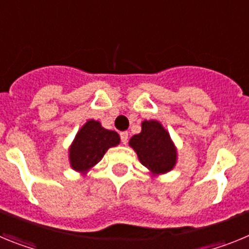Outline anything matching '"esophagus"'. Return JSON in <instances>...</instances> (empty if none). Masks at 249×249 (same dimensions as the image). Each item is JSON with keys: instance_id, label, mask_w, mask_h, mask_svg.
Here are the masks:
<instances>
[{"instance_id": "obj_1", "label": "esophagus", "mask_w": 249, "mask_h": 249, "mask_svg": "<svg viewBox=\"0 0 249 249\" xmlns=\"http://www.w3.org/2000/svg\"><path fill=\"white\" fill-rule=\"evenodd\" d=\"M120 136H121V141H122V143L126 144L127 142H128V132H126V131L121 132Z\"/></svg>"}]
</instances>
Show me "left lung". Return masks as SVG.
Returning <instances> with one entry per match:
<instances>
[{"mask_svg": "<svg viewBox=\"0 0 249 249\" xmlns=\"http://www.w3.org/2000/svg\"><path fill=\"white\" fill-rule=\"evenodd\" d=\"M138 160L153 176L172 171L177 162V149L169 133L158 121H143L142 131L129 140Z\"/></svg>", "mask_w": 249, "mask_h": 249, "instance_id": "left-lung-1", "label": "left lung"}]
</instances>
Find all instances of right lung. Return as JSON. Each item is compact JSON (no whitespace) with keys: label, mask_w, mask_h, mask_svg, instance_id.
I'll return each mask as SVG.
<instances>
[{"label":"right lung","mask_w":249,"mask_h":249,"mask_svg":"<svg viewBox=\"0 0 249 249\" xmlns=\"http://www.w3.org/2000/svg\"><path fill=\"white\" fill-rule=\"evenodd\" d=\"M120 141L117 132L103 128L98 121H87L70 147L71 167L77 172L86 173L102 160L107 149L117 146Z\"/></svg>","instance_id":"right-lung-1"}]
</instances>
